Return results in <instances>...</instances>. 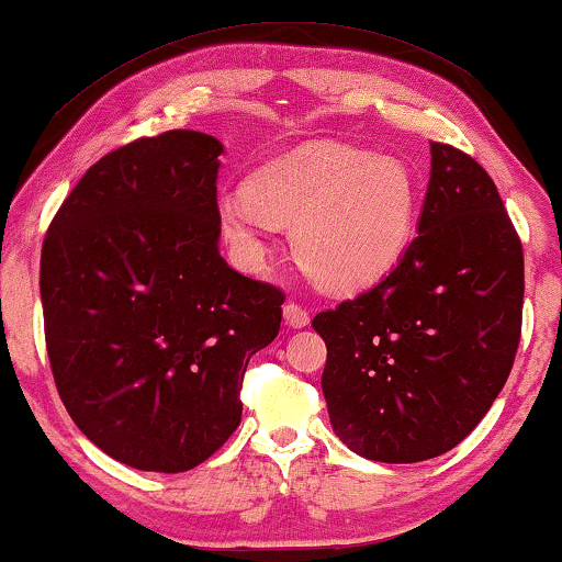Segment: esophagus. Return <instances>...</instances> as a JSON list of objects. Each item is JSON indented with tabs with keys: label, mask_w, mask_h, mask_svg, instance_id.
Returning <instances> with one entry per match:
<instances>
[{
	"label": "esophagus",
	"mask_w": 562,
	"mask_h": 562,
	"mask_svg": "<svg viewBox=\"0 0 562 562\" xmlns=\"http://www.w3.org/2000/svg\"><path fill=\"white\" fill-rule=\"evenodd\" d=\"M283 319H286L289 327H304L310 325V312L302 307V304H294V302H286L283 304Z\"/></svg>",
	"instance_id": "1"
}]
</instances>
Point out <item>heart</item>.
I'll return each mask as SVG.
<instances>
[{
    "mask_svg": "<svg viewBox=\"0 0 562 562\" xmlns=\"http://www.w3.org/2000/svg\"><path fill=\"white\" fill-rule=\"evenodd\" d=\"M418 186L403 159L353 147H304L218 199L224 237L247 258L266 229H291V250L319 286L356 291L384 279L415 235Z\"/></svg>",
    "mask_w": 562,
    "mask_h": 562,
    "instance_id": "1",
    "label": "heart"
}]
</instances>
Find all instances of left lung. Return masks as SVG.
I'll list each match as a JSON object with an SVG mask.
<instances>
[{"label": "left lung", "mask_w": 562, "mask_h": 562, "mask_svg": "<svg viewBox=\"0 0 562 562\" xmlns=\"http://www.w3.org/2000/svg\"><path fill=\"white\" fill-rule=\"evenodd\" d=\"M524 252L483 167L431 142L413 239L374 289L319 312L333 431L387 464L454 449L491 411L521 338Z\"/></svg>", "instance_id": "left-lung-1"}]
</instances>
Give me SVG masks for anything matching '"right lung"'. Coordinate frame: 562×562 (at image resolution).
<instances>
[{"label": "right lung", "instance_id": "obj_1", "mask_svg": "<svg viewBox=\"0 0 562 562\" xmlns=\"http://www.w3.org/2000/svg\"><path fill=\"white\" fill-rule=\"evenodd\" d=\"M222 151L201 131L136 138L82 175L43 239L58 397L144 472L193 470L229 439L247 361L281 327L283 291L218 255Z\"/></svg>", "mask_w": 562, "mask_h": 562}]
</instances>
